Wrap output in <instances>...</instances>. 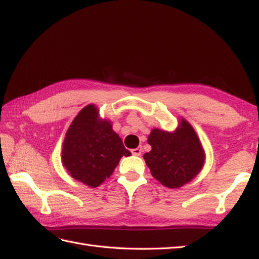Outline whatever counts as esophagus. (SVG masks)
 Returning a JSON list of instances; mask_svg holds the SVG:
<instances>
[{"instance_id": "1", "label": "esophagus", "mask_w": 259, "mask_h": 259, "mask_svg": "<svg viewBox=\"0 0 259 259\" xmlns=\"http://www.w3.org/2000/svg\"><path fill=\"white\" fill-rule=\"evenodd\" d=\"M132 153H133L134 155H136V157H140V155L142 154V149H141V148L133 149V150H132Z\"/></svg>"}]
</instances>
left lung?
<instances>
[{"label":"left lung","instance_id":"obj_1","mask_svg":"<svg viewBox=\"0 0 259 259\" xmlns=\"http://www.w3.org/2000/svg\"><path fill=\"white\" fill-rule=\"evenodd\" d=\"M151 151L143 155L153 177L168 188H179L201 172L205 151L196 132L180 118L174 132L153 128L148 138Z\"/></svg>","mask_w":259,"mask_h":259}]
</instances>
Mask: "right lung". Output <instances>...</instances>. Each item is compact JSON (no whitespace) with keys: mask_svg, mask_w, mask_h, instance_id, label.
Segmentation results:
<instances>
[{"mask_svg":"<svg viewBox=\"0 0 259 259\" xmlns=\"http://www.w3.org/2000/svg\"><path fill=\"white\" fill-rule=\"evenodd\" d=\"M130 157L111 121L99 117V109H81L65 134L62 163L71 177L91 188L98 187L114 172L121 157Z\"/></svg>","mask_w":259,"mask_h":259,"instance_id":"1","label":"right lung"}]
</instances>
